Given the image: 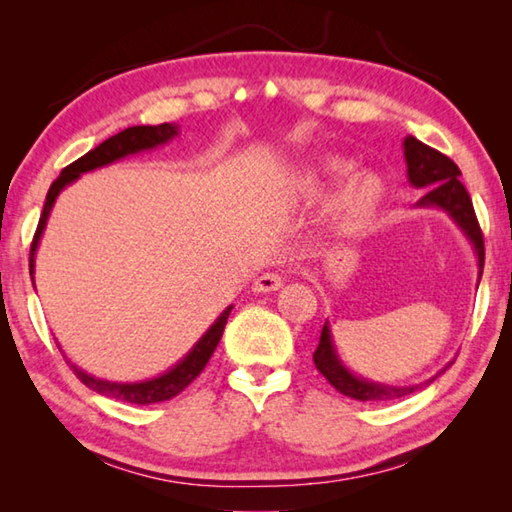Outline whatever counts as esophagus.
I'll use <instances>...</instances> for the list:
<instances>
[{
	"label": "esophagus",
	"instance_id": "1",
	"mask_svg": "<svg viewBox=\"0 0 512 512\" xmlns=\"http://www.w3.org/2000/svg\"><path fill=\"white\" fill-rule=\"evenodd\" d=\"M284 284V277L280 273H262L253 284V291L257 293H271L277 291Z\"/></svg>",
	"mask_w": 512,
	"mask_h": 512
}]
</instances>
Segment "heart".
I'll return each instance as SVG.
<instances>
[{
    "mask_svg": "<svg viewBox=\"0 0 512 512\" xmlns=\"http://www.w3.org/2000/svg\"><path fill=\"white\" fill-rule=\"evenodd\" d=\"M352 162L341 158H323L307 171L302 178V194L316 198L325 194L334 183H339L345 176H350ZM384 198V185L375 173H361L352 178L339 194L329 203V216L341 228H357L363 221H368Z\"/></svg>",
    "mask_w": 512,
    "mask_h": 512,
    "instance_id": "b5f03b06",
    "label": "heart"
}]
</instances>
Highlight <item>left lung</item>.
Masks as SVG:
<instances>
[{"label": "left lung", "mask_w": 512, "mask_h": 512, "mask_svg": "<svg viewBox=\"0 0 512 512\" xmlns=\"http://www.w3.org/2000/svg\"><path fill=\"white\" fill-rule=\"evenodd\" d=\"M404 160H406V176H409V183L415 189H427L415 207H436V210H443L449 219H452L458 230L463 232L474 248L476 264H479V280L483 273V235L479 228V221H476L472 198L463 187L461 169L456 164L431 146L422 144L415 140L413 135L404 137ZM314 363L320 375H323L329 384H332L336 391L352 397V400L361 402H386V400H400V397L411 395L420 388L429 386L431 381H436L447 366L436 372V375L429 377L422 384H411V386H388V384H377V381H368L363 377H357L354 372L345 366L341 361L339 352L334 348L332 332H329V323L323 325V332H320L318 348L314 352Z\"/></svg>", "instance_id": "1"}]
</instances>
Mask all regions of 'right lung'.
I'll list each match as a JSON object with an SVG mask.
<instances>
[{
    "instance_id": "obj_1",
    "label": "right lung",
    "mask_w": 512,
    "mask_h": 512,
    "mask_svg": "<svg viewBox=\"0 0 512 512\" xmlns=\"http://www.w3.org/2000/svg\"><path fill=\"white\" fill-rule=\"evenodd\" d=\"M176 135H178L176 124L131 126V128H126V131L108 137V140L101 142L97 149L85 153L83 158H79L76 162L69 164V167L60 171V176L54 180V183H51L49 192H47V201H45V207H42V216H40L36 237H33V244H31V257H29L31 282H33V273H36V250H38L40 237H42V232H45V225H47V219L51 214V207H54L58 194L63 192L67 185H72L74 180H79L83 173L106 167V164H112V162H117L121 158H126V155L158 149V146L171 142ZM230 311H232V305L223 309V314L214 320L210 329H207L201 339L194 343V348L189 350L185 357L176 363V366L169 368L167 372H162V375H158V377H153V379L126 381V384H121V381H108V379H99L94 375H88V372L81 370L79 366H76V363H72L69 359H67V363L72 366V370L76 372V377H79L83 384L90 388V391L99 393V395H106V397H110V400L131 402V404H155V402L171 400V397L183 393L185 388L192 384V381L198 375H201L203 368L207 366V361H210V357L216 350V345H219V341H221L223 327H225V323H228ZM58 348H60V345H58Z\"/></svg>"
}]
</instances>
